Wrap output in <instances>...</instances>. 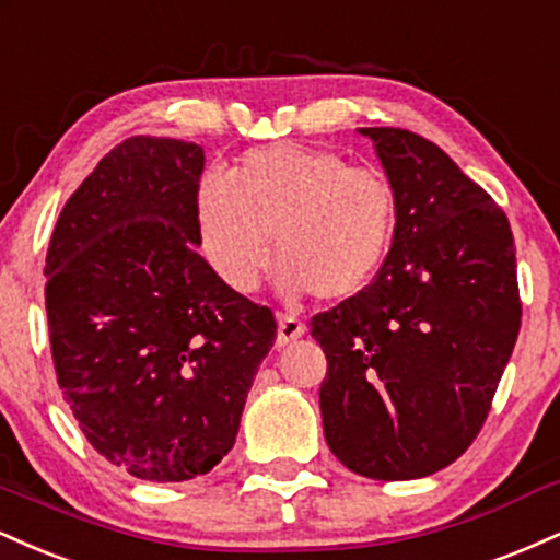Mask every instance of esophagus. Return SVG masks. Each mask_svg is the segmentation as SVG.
I'll use <instances>...</instances> for the list:
<instances>
[{"instance_id":"34e87169","label":"esophagus","mask_w":560,"mask_h":560,"mask_svg":"<svg viewBox=\"0 0 560 560\" xmlns=\"http://www.w3.org/2000/svg\"><path fill=\"white\" fill-rule=\"evenodd\" d=\"M304 332H306L304 322L295 319V317H288V314H280L278 317V346L293 343V340H299Z\"/></svg>"}]
</instances>
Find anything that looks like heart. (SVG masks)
Masks as SVG:
<instances>
[{
  "mask_svg": "<svg viewBox=\"0 0 560 560\" xmlns=\"http://www.w3.org/2000/svg\"><path fill=\"white\" fill-rule=\"evenodd\" d=\"M194 209L201 256L230 291H256L275 238L280 291L327 301L370 285L398 217L396 188L380 170L293 143L246 151L230 177L207 173Z\"/></svg>",
  "mask_w": 560,
  "mask_h": 560,
  "instance_id": "obj_1",
  "label": "heart"
}]
</instances>
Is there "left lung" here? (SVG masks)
Segmentation results:
<instances>
[{"mask_svg":"<svg viewBox=\"0 0 560 560\" xmlns=\"http://www.w3.org/2000/svg\"><path fill=\"white\" fill-rule=\"evenodd\" d=\"M396 188L372 285L312 319L327 357L325 440L361 477L400 482L456 462L488 419L522 301L503 209L427 138L359 128Z\"/></svg>","mask_w":560,"mask_h":560,"instance_id":"1","label":"left lung"}]
</instances>
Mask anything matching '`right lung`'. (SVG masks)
<instances>
[{"label": "right lung", "instance_id": "1", "mask_svg": "<svg viewBox=\"0 0 560 560\" xmlns=\"http://www.w3.org/2000/svg\"><path fill=\"white\" fill-rule=\"evenodd\" d=\"M203 149L133 136L70 196L46 252L57 383L89 443L147 482L212 471L278 325L196 246Z\"/></svg>", "mask_w": 560, "mask_h": 560}]
</instances>
